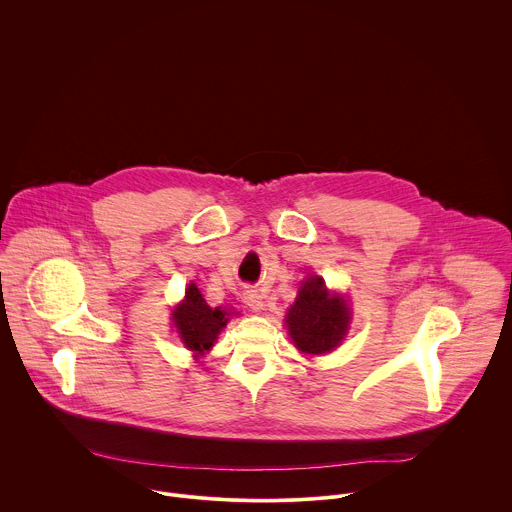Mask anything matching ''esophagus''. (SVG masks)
<instances>
[{"instance_id":"1","label":"esophagus","mask_w":512,"mask_h":512,"mask_svg":"<svg viewBox=\"0 0 512 512\" xmlns=\"http://www.w3.org/2000/svg\"><path fill=\"white\" fill-rule=\"evenodd\" d=\"M245 304H247L251 310H255V312L263 310V306H265V302H263V296L259 294V291H255V289L247 291V294H245Z\"/></svg>"}]
</instances>
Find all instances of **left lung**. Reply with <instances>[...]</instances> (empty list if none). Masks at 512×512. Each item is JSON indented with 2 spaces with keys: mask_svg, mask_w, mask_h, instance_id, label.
Instances as JSON below:
<instances>
[{
  "mask_svg": "<svg viewBox=\"0 0 512 512\" xmlns=\"http://www.w3.org/2000/svg\"><path fill=\"white\" fill-rule=\"evenodd\" d=\"M285 322L291 340L302 352L324 354L342 342L350 312L344 298H330L322 277H310L302 283Z\"/></svg>",
  "mask_w": 512,
  "mask_h": 512,
  "instance_id": "obj_1",
  "label": "left lung"
}]
</instances>
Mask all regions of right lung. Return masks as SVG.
<instances>
[{
    "label": "right lung",
    "instance_id": "add662e5",
    "mask_svg": "<svg viewBox=\"0 0 512 512\" xmlns=\"http://www.w3.org/2000/svg\"><path fill=\"white\" fill-rule=\"evenodd\" d=\"M231 316L227 310L210 308L198 287L190 283L186 289V300L174 310V326L186 348L204 354L212 348L218 332H221Z\"/></svg>",
    "mask_w": 512,
    "mask_h": 512
}]
</instances>
